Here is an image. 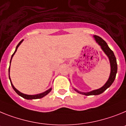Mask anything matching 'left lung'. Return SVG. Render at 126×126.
I'll use <instances>...</instances> for the list:
<instances>
[{
    "mask_svg": "<svg viewBox=\"0 0 126 126\" xmlns=\"http://www.w3.org/2000/svg\"><path fill=\"white\" fill-rule=\"evenodd\" d=\"M94 38L96 42L98 44L101 46V49L103 51V52L105 53L106 55L108 56L110 61V77H109V79L107 80V82L103 86L99 88V89H96V90H93L92 91L87 92V93H83V92H80L78 91L77 89H74V90L76 92L82 94H84L86 96H89V95H98L100 94L103 93L107 89H108L110 86H111L112 83L114 81L115 79L116 74L117 72V60H116V58L114 55V53L109 47V46L107 45V42L100 37L98 35H94Z\"/></svg>",
    "mask_w": 126,
    "mask_h": 126,
    "instance_id": "obj_1",
    "label": "left lung"
}]
</instances>
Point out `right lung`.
I'll list each match as a JSON object with an SVG mask.
<instances>
[{
    "label": "right lung",
    "mask_w": 126,
    "mask_h": 126,
    "mask_svg": "<svg viewBox=\"0 0 126 126\" xmlns=\"http://www.w3.org/2000/svg\"><path fill=\"white\" fill-rule=\"evenodd\" d=\"M23 41V39L22 40H21L20 42H19V44L17 45V46H16V50H15V52L13 53V55H12L11 56V61H10V64H11V60L12 58H13V56L15 55V52H16V51H17V47H19V45L21 44V42ZM9 72H10V66H9V80H10L11 81V86L12 87H13V89L15 91V92H16V93L17 94L19 95V96H21V97H23V98H25V99H39V98H43L44 96H46L47 94L48 93H49L50 92H51V91L52 90V88H50V89H49L48 90H47L46 91L44 92V93H40V94H35V95H28V94H23L22 93H21V92H19V91L17 90V89H16V88L15 87V86H13V84H12L11 82V78H10V75H9Z\"/></svg>",
    "instance_id": "obj_1"
}]
</instances>
